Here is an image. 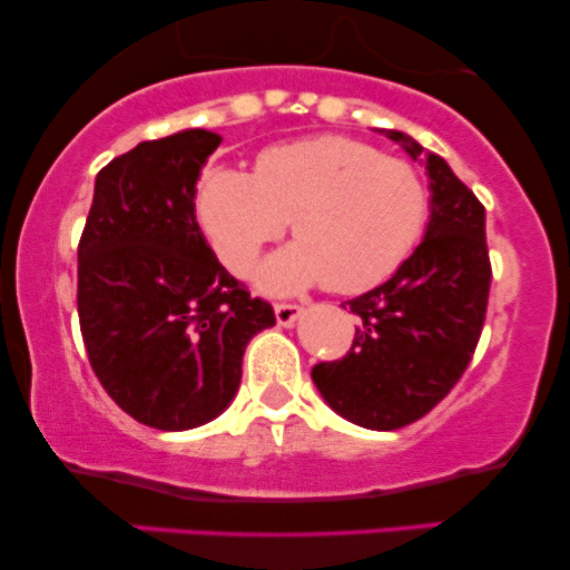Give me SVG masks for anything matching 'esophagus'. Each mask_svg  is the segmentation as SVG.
<instances>
[{
  "label": "esophagus",
  "mask_w": 570,
  "mask_h": 570,
  "mask_svg": "<svg viewBox=\"0 0 570 570\" xmlns=\"http://www.w3.org/2000/svg\"><path fill=\"white\" fill-rule=\"evenodd\" d=\"M303 313V307L294 305V303H276V322L281 326H292Z\"/></svg>",
  "instance_id": "esophagus-1"
}]
</instances>
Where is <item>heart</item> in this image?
<instances>
[{"label": "heart", "instance_id": "b5f03b06", "mask_svg": "<svg viewBox=\"0 0 570 570\" xmlns=\"http://www.w3.org/2000/svg\"><path fill=\"white\" fill-rule=\"evenodd\" d=\"M429 208L415 166L348 136L276 144L259 153L254 174L212 168L198 189L203 230L235 276L292 222L297 244L259 267L263 289L276 294L316 281L337 294L383 284L417 246Z\"/></svg>", "mask_w": 570, "mask_h": 570}]
</instances>
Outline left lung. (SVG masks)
Masks as SVG:
<instances>
[{
    "label": "left lung",
    "mask_w": 570,
    "mask_h": 570,
    "mask_svg": "<svg viewBox=\"0 0 570 570\" xmlns=\"http://www.w3.org/2000/svg\"><path fill=\"white\" fill-rule=\"evenodd\" d=\"M412 158L423 153L391 130ZM426 238L385 284L348 299L358 318L351 351L313 367L330 407L375 431L410 426L461 381L480 343L490 294L485 206L440 155H429Z\"/></svg>",
    "instance_id": "left-lung-1"
}]
</instances>
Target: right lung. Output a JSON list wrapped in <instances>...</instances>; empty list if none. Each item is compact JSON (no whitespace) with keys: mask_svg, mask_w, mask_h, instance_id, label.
Wrapping results in <instances>:
<instances>
[{"mask_svg":"<svg viewBox=\"0 0 570 570\" xmlns=\"http://www.w3.org/2000/svg\"><path fill=\"white\" fill-rule=\"evenodd\" d=\"M219 141L193 128L107 163L77 246L90 367L117 407L160 431L217 417L238 391L248 340L276 324L195 219V185Z\"/></svg>","mask_w":570,"mask_h":570,"instance_id":"1","label":"right lung"}]
</instances>
